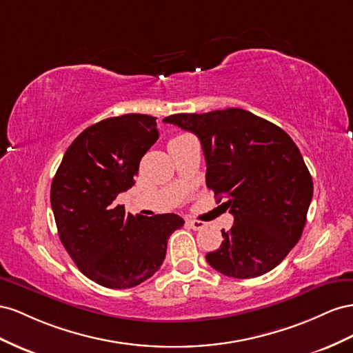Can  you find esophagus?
<instances>
[{
  "label": "esophagus",
  "instance_id": "1",
  "mask_svg": "<svg viewBox=\"0 0 353 353\" xmlns=\"http://www.w3.org/2000/svg\"><path fill=\"white\" fill-rule=\"evenodd\" d=\"M188 225H189L190 228H192L194 230H199V229L205 228L204 221H199V220H188Z\"/></svg>",
  "mask_w": 353,
  "mask_h": 353
}]
</instances>
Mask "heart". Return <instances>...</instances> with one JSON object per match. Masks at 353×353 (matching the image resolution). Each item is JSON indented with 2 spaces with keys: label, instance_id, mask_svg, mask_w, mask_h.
I'll use <instances>...</instances> for the list:
<instances>
[{
  "label": "heart",
  "instance_id": "b5f03b06",
  "mask_svg": "<svg viewBox=\"0 0 353 353\" xmlns=\"http://www.w3.org/2000/svg\"><path fill=\"white\" fill-rule=\"evenodd\" d=\"M179 137H185V136H179ZM177 139V137H176Z\"/></svg>",
  "mask_w": 353,
  "mask_h": 353
}]
</instances>
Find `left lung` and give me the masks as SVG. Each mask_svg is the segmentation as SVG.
Listing matches in <instances>:
<instances>
[{
	"label": "left lung",
	"mask_w": 353,
	"mask_h": 353,
	"mask_svg": "<svg viewBox=\"0 0 353 353\" xmlns=\"http://www.w3.org/2000/svg\"><path fill=\"white\" fill-rule=\"evenodd\" d=\"M194 133L204 150L205 183L226 195L234 226L205 256L232 278H256L276 268L303 232L314 182L297 145L283 128L248 110L228 108L164 118Z\"/></svg>",
	"instance_id": "8db88e82"
}]
</instances>
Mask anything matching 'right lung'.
Listing matches in <instances>:
<instances>
[{
  "label": "right lung",
  "mask_w": 353,
  "mask_h": 353,
  "mask_svg": "<svg viewBox=\"0 0 353 353\" xmlns=\"http://www.w3.org/2000/svg\"><path fill=\"white\" fill-rule=\"evenodd\" d=\"M157 118L125 114L85 128L68 148L52 182L57 232L78 269L106 288H132L163 265L167 239L185 220L173 213L134 217L115 205L134 185L158 140Z\"/></svg>",
  "instance_id": "1"
}]
</instances>
